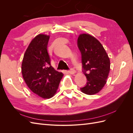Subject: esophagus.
<instances>
[{"instance_id":"1","label":"esophagus","mask_w":133,"mask_h":133,"mask_svg":"<svg viewBox=\"0 0 133 133\" xmlns=\"http://www.w3.org/2000/svg\"><path fill=\"white\" fill-rule=\"evenodd\" d=\"M68 73H69L70 74H74L75 73V70L73 69V68H71V69L69 70H68Z\"/></svg>"}]
</instances>
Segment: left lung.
Masks as SVG:
<instances>
[{
	"mask_svg": "<svg viewBox=\"0 0 133 133\" xmlns=\"http://www.w3.org/2000/svg\"><path fill=\"white\" fill-rule=\"evenodd\" d=\"M77 45L82 55L83 73L87 79L80 88L84 93L93 95L104 87L110 71V60L102 44L89 34H80Z\"/></svg>",
	"mask_w": 133,
	"mask_h": 133,
	"instance_id": "8db88e82",
	"label": "left lung"
}]
</instances>
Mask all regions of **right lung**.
<instances>
[{
  "mask_svg": "<svg viewBox=\"0 0 133 133\" xmlns=\"http://www.w3.org/2000/svg\"><path fill=\"white\" fill-rule=\"evenodd\" d=\"M49 36L39 34L28 47L22 64L23 77L34 93L50 98L57 91L63 74L51 66L47 51Z\"/></svg>",
  "mask_w": 133,
  "mask_h": 133,
  "instance_id": "right-lung-1",
  "label": "right lung"
}]
</instances>
